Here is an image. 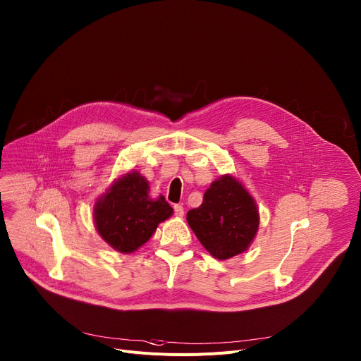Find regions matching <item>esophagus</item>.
Wrapping results in <instances>:
<instances>
[{
    "instance_id": "34e87169",
    "label": "esophagus",
    "mask_w": 361,
    "mask_h": 361,
    "mask_svg": "<svg viewBox=\"0 0 361 361\" xmlns=\"http://www.w3.org/2000/svg\"><path fill=\"white\" fill-rule=\"evenodd\" d=\"M174 214L177 217H183L184 216V207L181 204H174Z\"/></svg>"
}]
</instances>
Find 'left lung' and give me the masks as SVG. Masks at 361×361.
<instances>
[{
    "mask_svg": "<svg viewBox=\"0 0 361 361\" xmlns=\"http://www.w3.org/2000/svg\"><path fill=\"white\" fill-rule=\"evenodd\" d=\"M187 221L206 250L224 260L249 247L257 232L259 213L243 185L223 176L206 190L202 206L187 213Z\"/></svg>",
    "mask_w": 361,
    "mask_h": 361,
    "instance_id": "obj_1",
    "label": "left lung"
}]
</instances>
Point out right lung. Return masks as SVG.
Instances as JSON below:
<instances>
[{"label": "right lung", "instance_id": "1", "mask_svg": "<svg viewBox=\"0 0 361 361\" xmlns=\"http://www.w3.org/2000/svg\"><path fill=\"white\" fill-rule=\"evenodd\" d=\"M173 214L164 195L149 199L148 181L138 173H129L115 181L94 204V223L102 239L122 253L142 246L157 226Z\"/></svg>", "mask_w": 361, "mask_h": 361}]
</instances>
